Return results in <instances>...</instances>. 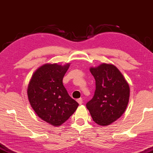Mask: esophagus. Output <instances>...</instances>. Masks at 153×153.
I'll return each instance as SVG.
<instances>
[{"label":"esophagus","instance_id":"esophagus-1","mask_svg":"<svg viewBox=\"0 0 153 153\" xmlns=\"http://www.w3.org/2000/svg\"><path fill=\"white\" fill-rule=\"evenodd\" d=\"M77 102L79 103V105H81V104L83 103V99H82L81 98L78 99H77Z\"/></svg>","mask_w":153,"mask_h":153}]
</instances>
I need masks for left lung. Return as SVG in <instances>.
Instances as JSON below:
<instances>
[{"mask_svg": "<svg viewBox=\"0 0 153 153\" xmlns=\"http://www.w3.org/2000/svg\"><path fill=\"white\" fill-rule=\"evenodd\" d=\"M90 71L96 81V90L86 107L95 123L108 126L126 111L130 97L129 85L112 64L102 63L90 68Z\"/></svg>", "mask_w": 153, "mask_h": 153, "instance_id": "left-lung-1", "label": "left lung"}]
</instances>
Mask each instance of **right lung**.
Returning a JSON list of instances; mask_svg holds the SVG:
<instances>
[{
    "instance_id": "add662e5",
    "label": "right lung",
    "mask_w": 153,
    "mask_h": 153,
    "mask_svg": "<svg viewBox=\"0 0 153 153\" xmlns=\"http://www.w3.org/2000/svg\"><path fill=\"white\" fill-rule=\"evenodd\" d=\"M70 63H45L32 74L27 87V97L39 118L53 126L68 120L78 108L63 84Z\"/></svg>"
}]
</instances>
